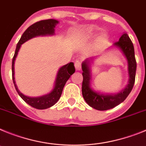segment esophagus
I'll return each instance as SVG.
<instances>
[{
  "mask_svg": "<svg viewBox=\"0 0 146 146\" xmlns=\"http://www.w3.org/2000/svg\"><path fill=\"white\" fill-rule=\"evenodd\" d=\"M75 68L77 70H80L82 69V63H81L80 61L76 60L75 62Z\"/></svg>",
  "mask_w": 146,
  "mask_h": 146,
  "instance_id": "obj_1",
  "label": "esophagus"
}]
</instances>
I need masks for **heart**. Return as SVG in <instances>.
I'll use <instances>...</instances> for the list:
<instances>
[{"mask_svg":"<svg viewBox=\"0 0 146 146\" xmlns=\"http://www.w3.org/2000/svg\"><path fill=\"white\" fill-rule=\"evenodd\" d=\"M85 36H87V38H92L93 36H96V32L94 31V30L92 29H89L86 31L85 33ZM106 39H107V35L106 34H102L101 36H100L99 38V41L100 42H104L106 41Z\"/></svg>","mask_w":146,"mask_h":146,"instance_id":"b5f03b06","label":"heart"}]
</instances>
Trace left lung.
<instances>
[{"label": "left lung", "mask_w": 146, "mask_h": 146, "mask_svg": "<svg viewBox=\"0 0 146 146\" xmlns=\"http://www.w3.org/2000/svg\"><path fill=\"white\" fill-rule=\"evenodd\" d=\"M111 47L117 48L122 52L128 63V84L120 92L115 94H107L95 90L91 87V63H92L93 59L96 56L87 58L82 63V68L83 71L82 96L89 106L100 111L110 110L122 103L131 92L135 81L137 63L134 56V45L127 34L123 33L119 39V41L114 43Z\"/></svg>", "instance_id": "left-lung-1"}]
</instances>
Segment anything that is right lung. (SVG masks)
Returning a JSON list of instances; mask_svg holds the SVG:
<instances>
[{
  "instance_id": "1",
  "label": "right lung",
  "mask_w": 146,
  "mask_h": 146,
  "mask_svg": "<svg viewBox=\"0 0 146 146\" xmlns=\"http://www.w3.org/2000/svg\"><path fill=\"white\" fill-rule=\"evenodd\" d=\"M58 23H59L58 20H54V19H48V20H41V21L36 22L31 25V26H29L23 34L22 36L20 37L16 47L15 55L12 59V80H13V83L17 93L26 103L38 110H45V109L49 108L50 106H54L59 101L66 82L69 79L70 76L75 73L74 64L73 62L68 63L59 68L56 76L54 89L50 91V92L44 96H38V97H29V96L23 94L17 88L15 80V62L22 44L26 42L30 39L38 36L54 35H55V27Z\"/></svg>"
}]
</instances>
